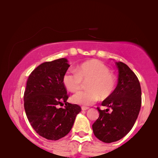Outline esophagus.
<instances>
[{
  "label": "esophagus",
  "mask_w": 158,
  "mask_h": 158,
  "mask_svg": "<svg viewBox=\"0 0 158 158\" xmlns=\"http://www.w3.org/2000/svg\"><path fill=\"white\" fill-rule=\"evenodd\" d=\"M88 108H89L88 107H85V106L81 107V110H88Z\"/></svg>",
  "instance_id": "esophagus-1"
}]
</instances>
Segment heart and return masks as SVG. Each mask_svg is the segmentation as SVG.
Here are the masks:
<instances>
[{
  "instance_id": "1",
  "label": "heart",
  "mask_w": 158,
  "mask_h": 158,
  "mask_svg": "<svg viewBox=\"0 0 158 158\" xmlns=\"http://www.w3.org/2000/svg\"><path fill=\"white\" fill-rule=\"evenodd\" d=\"M87 83V90L79 91L71 98L73 103L88 106L96 102L100 97H109L116 87V78L110 73L109 68L101 61L91 59L83 62L76 71L68 70L62 77L63 85L70 92H76Z\"/></svg>"
}]
</instances>
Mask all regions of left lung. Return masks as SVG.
<instances>
[{
    "instance_id": "8db88e82",
    "label": "left lung",
    "mask_w": 158,
    "mask_h": 158,
    "mask_svg": "<svg viewBox=\"0 0 158 158\" xmlns=\"http://www.w3.org/2000/svg\"><path fill=\"white\" fill-rule=\"evenodd\" d=\"M115 63L119 71L117 85L102 102L112 112L97 108L99 117L92 126L94 135L107 143L122 139L131 131L141 107V88L137 76L128 65L121 61Z\"/></svg>"
}]
</instances>
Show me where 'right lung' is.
Returning <instances> with one entry per match:
<instances>
[{"label": "right lung", "instance_id": "obj_1", "mask_svg": "<svg viewBox=\"0 0 158 158\" xmlns=\"http://www.w3.org/2000/svg\"><path fill=\"white\" fill-rule=\"evenodd\" d=\"M70 64L65 58L47 61L29 76L23 96L27 119L40 136L57 140L73 126L80 106L67 102L68 95L62 77ZM65 104L64 108L59 106Z\"/></svg>", "mask_w": 158, "mask_h": 158}]
</instances>
